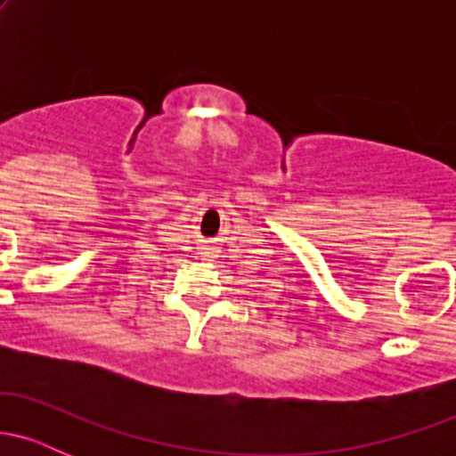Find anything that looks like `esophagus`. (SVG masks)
<instances>
[{
	"label": "esophagus",
	"instance_id": "34e87169",
	"mask_svg": "<svg viewBox=\"0 0 456 456\" xmlns=\"http://www.w3.org/2000/svg\"><path fill=\"white\" fill-rule=\"evenodd\" d=\"M208 257H210V255H208Z\"/></svg>",
	"mask_w": 456,
	"mask_h": 456
}]
</instances>
